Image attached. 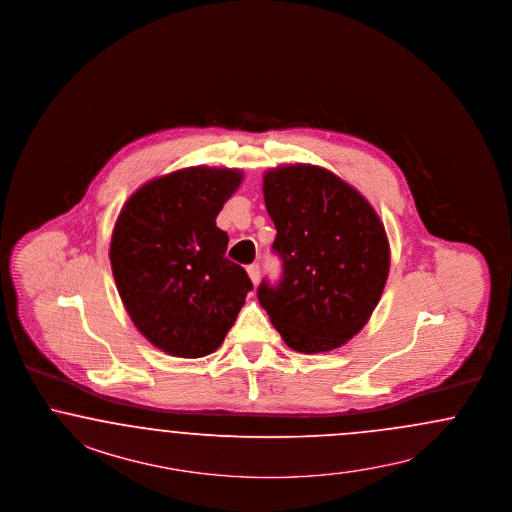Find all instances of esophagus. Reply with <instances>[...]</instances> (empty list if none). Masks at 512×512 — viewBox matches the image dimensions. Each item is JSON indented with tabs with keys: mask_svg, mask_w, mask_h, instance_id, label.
<instances>
[{
	"mask_svg": "<svg viewBox=\"0 0 512 512\" xmlns=\"http://www.w3.org/2000/svg\"><path fill=\"white\" fill-rule=\"evenodd\" d=\"M247 271L250 281L254 282V284H258V281H260V265L250 264L247 267Z\"/></svg>",
	"mask_w": 512,
	"mask_h": 512,
	"instance_id": "obj_1",
	"label": "esophagus"
}]
</instances>
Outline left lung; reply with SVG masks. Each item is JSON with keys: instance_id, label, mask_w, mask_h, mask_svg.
Returning a JSON list of instances; mask_svg holds the SVG:
<instances>
[{"instance_id": "8db88e82", "label": "left lung", "mask_w": 512, "mask_h": 512, "mask_svg": "<svg viewBox=\"0 0 512 512\" xmlns=\"http://www.w3.org/2000/svg\"><path fill=\"white\" fill-rule=\"evenodd\" d=\"M264 199L277 228L271 250L281 277L260 282L262 307L297 352L345 345L369 320L388 277L379 216L352 186L316 165L269 171Z\"/></svg>"}]
</instances>
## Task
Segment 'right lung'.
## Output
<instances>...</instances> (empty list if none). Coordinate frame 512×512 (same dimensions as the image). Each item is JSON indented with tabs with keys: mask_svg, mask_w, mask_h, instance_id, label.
I'll use <instances>...</instances> for the list:
<instances>
[{
	"mask_svg": "<svg viewBox=\"0 0 512 512\" xmlns=\"http://www.w3.org/2000/svg\"><path fill=\"white\" fill-rule=\"evenodd\" d=\"M233 169L190 167L145 184L124 205L111 241L116 288L133 324L171 356L222 345L252 281L226 258L216 215L237 190Z\"/></svg>",
	"mask_w": 512,
	"mask_h": 512,
	"instance_id": "right-lung-1",
	"label": "right lung"
}]
</instances>
